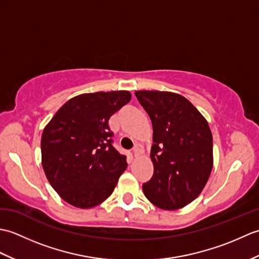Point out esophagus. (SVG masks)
Listing matches in <instances>:
<instances>
[{
  "label": "esophagus",
  "mask_w": 259,
  "mask_h": 259,
  "mask_svg": "<svg viewBox=\"0 0 259 259\" xmlns=\"http://www.w3.org/2000/svg\"><path fill=\"white\" fill-rule=\"evenodd\" d=\"M142 152H144V148H142V146H140L139 144L135 145L134 149H133V153H134V156H135V157H138L139 155H141Z\"/></svg>",
  "instance_id": "obj_1"
}]
</instances>
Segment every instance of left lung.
Wrapping results in <instances>:
<instances>
[{
	"label": "left lung",
	"mask_w": 259,
	"mask_h": 259,
	"mask_svg": "<svg viewBox=\"0 0 259 259\" xmlns=\"http://www.w3.org/2000/svg\"><path fill=\"white\" fill-rule=\"evenodd\" d=\"M153 129V176L142 185L147 199L176 210L199 196L212 169V135L207 120L183 96L136 91Z\"/></svg>",
	"instance_id": "left-lung-1"
}]
</instances>
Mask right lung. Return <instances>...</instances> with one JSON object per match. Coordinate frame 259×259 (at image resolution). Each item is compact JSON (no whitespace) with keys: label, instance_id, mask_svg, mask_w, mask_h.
Listing matches in <instances>:
<instances>
[{"label":"right lung","instance_id":"add662e5","mask_svg":"<svg viewBox=\"0 0 259 259\" xmlns=\"http://www.w3.org/2000/svg\"><path fill=\"white\" fill-rule=\"evenodd\" d=\"M130 99L123 90L76 96L43 130L42 167L53 189L70 205L95 207L113 192L126 161L112 146L109 119Z\"/></svg>","mask_w":259,"mask_h":259}]
</instances>
